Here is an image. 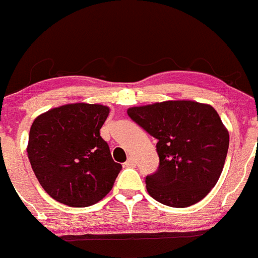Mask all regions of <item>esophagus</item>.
Instances as JSON below:
<instances>
[{"instance_id": "34e87169", "label": "esophagus", "mask_w": 258, "mask_h": 258, "mask_svg": "<svg viewBox=\"0 0 258 258\" xmlns=\"http://www.w3.org/2000/svg\"><path fill=\"white\" fill-rule=\"evenodd\" d=\"M134 165H135L134 159H133L132 156H129L128 160H126L125 164H124V166H126V168H133V166H134Z\"/></svg>"}]
</instances>
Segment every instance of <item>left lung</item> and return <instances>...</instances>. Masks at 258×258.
Wrapping results in <instances>:
<instances>
[{"instance_id": "8db88e82", "label": "left lung", "mask_w": 258, "mask_h": 258, "mask_svg": "<svg viewBox=\"0 0 258 258\" xmlns=\"http://www.w3.org/2000/svg\"><path fill=\"white\" fill-rule=\"evenodd\" d=\"M128 115L158 139V170L145 177L149 195L171 208L203 200L221 175L230 142L217 111L191 100H169L129 108Z\"/></svg>"}]
</instances>
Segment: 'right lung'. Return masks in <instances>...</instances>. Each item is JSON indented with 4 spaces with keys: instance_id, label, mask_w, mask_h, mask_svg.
I'll return each instance as SVG.
<instances>
[{
    "instance_id": "1",
    "label": "right lung",
    "mask_w": 258,
    "mask_h": 258,
    "mask_svg": "<svg viewBox=\"0 0 258 258\" xmlns=\"http://www.w3.org/2000/svg\"><path fill=\"white\" fill-rule=\"evenodd\" d=\"M109 108L100 104L62 105L34 119L27 154L34 175L50 198L87 208L111 190L121 165L111 158L100 128Z\"/></svg>"
}]
</instances>
